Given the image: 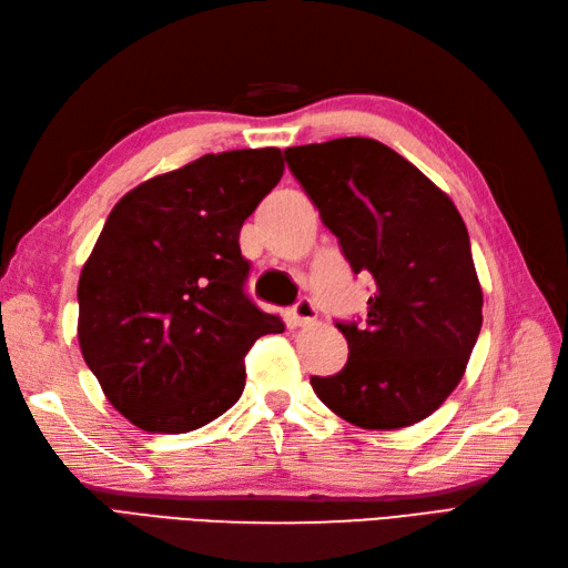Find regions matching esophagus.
Wrapping results in <instances>:
<instances>
[{
	"label": "esophagus",
	"instance_id": "34e87169",
	"mask_svg": "<svg viewBox=\"0 0 568 568\" xmlns=\"http://www.w3.org/2000/svg\"><path fill=\"white\" fill-rule=\"evenodd\" d=\"M290 316H293L295 326H307V324H312L314 318H316V307H314V302H312L310 297H300V300L295 302L293 312H290Z\"/></svg>",
	"mask_w": 568,
	"mask_h": 568
}]
</instances>
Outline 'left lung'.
Returning <instances> with one entry per match:
<instances>
[{"label":"left lung","mask_w":568,"mask_h":568,"mask_svg":"<svg viewBox=\"0 0 568 568\" xmlns=\"http://www.w3.org/2000/svg\"><path fill=\"white\" fill-rule=\"evenodd\" d=\"M287 168L376 290L367 322H338L345 367L314 394L357 427L400 429L432 415L463 379L483 328L470 237L439 186L388 145L345 136L293 145Z\"/></svg>","instance_id":"left-lung-1"}]
</instances>
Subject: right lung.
I'll list each match as a JSON object with an SVG mask.
<instances>
[{
	"label": "right lung",
	"mask_w": 568,
	"mask_h": 568,
	"mask_svg": "<svg viewBox=\"0 0 568 568\" xmlns=\"http://www.w3.org/2000/svg\"><path fill=\"white\" fill-rule=\"evenodd\" d=\"M281 149L201 155L108 215L79 278V345L108 400L143 432L213 423L244 390V355L283 333L246 297L242 223L283 178Z\"/></svg>",
	"instance_id": "obj_1"
}]
</instances>
